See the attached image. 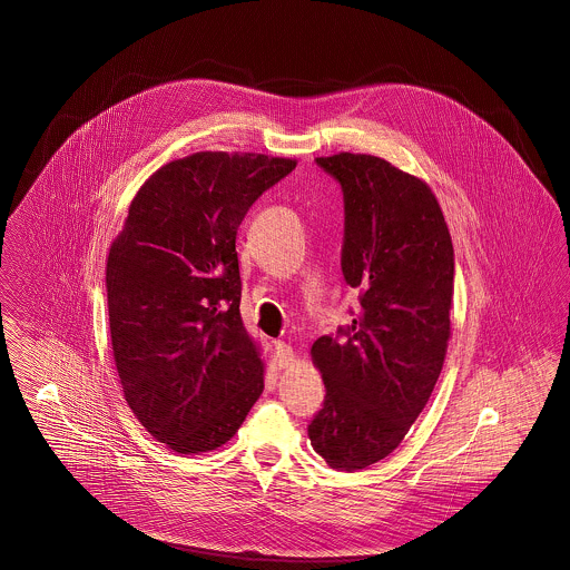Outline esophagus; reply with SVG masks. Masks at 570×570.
<instances>
[{
	"instance_id": "esophagus-1",
	"label": "esophagus",
	"mask_w": 570,
	"mask_h": 570,
	"mask_svg": "<svg viewBox=\"0 0 570 570\" xmlns=\"http://www.w3.org/2000/svg\"><path fill=\"white\" fill-rule=\"evenodd\" d=\"M275 357H277V364L284 368V366H288V364H293V360H295V351L291 345H286V343H275Z\"/></svg>"
}]
</instances>
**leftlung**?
<instances>
[{
    "instance_id": "1",
    "label": "left lung",
    "mask_w": 570,
    "mask_h": 570,
    "mask_svg": "<svg viewBox=\"0 0 570 570\" xmlns=\"http://www.w3.org/2000/svg\"><path fill=\"white\" fill-rule=\"evenodd\" d=\"M316 165L343 186L341 266L360 309L347 330L309 350L325 403L307 436L332 469L353 473L393 453L439 382L451 338L453 243L421 177L350 151Z\"/></svg>"
}]
</instances>
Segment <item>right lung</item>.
Returning <instances> with one entry per match:
<instances>
[{
  "label": "right lung",
  "mask_w": 570,
  "mask_h": 570,
  "mask_svg": "<svg viewBox=\"0 0 570 570\" xmlns=\"http://www.w3.org/2000/svg\"><path fill=\"white\" fill-rule=\"evenodd\" d=\"M293 158L197 151L138 188L106 261L112 355L140 425L177 453L232 439L264 391L240 318L238 225Z\"/></svg>",
  "instance_id": "obj_1"
}]
</instances>
